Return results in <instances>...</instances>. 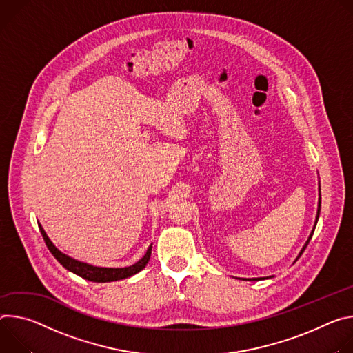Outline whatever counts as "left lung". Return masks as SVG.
<instances>
[{
  "instance_id": "obj_1",
  "label": "left lung",
  "mask_w": 353,
  "mask_h": 353,
  "mask_svg": "<svg viewBox=\"0 0 353 353\" xmlns=\"http://www.w3.org/2000/svg\"><path fill=\"white\" fill-rule=\"evenodd\" d=\"M319 194H320V198H319V208H317V216H316L314 227H312V230H311V232H310V236H308V239H307L305 244H304V245H303V248L300 250V252H299L297 258L294 259V262L301 256V254H303V252H304V250L307 248V245H308V243H310V240H311V237H312V234H314V230H316V225H317V221H319V217H320V210H321V186H320V183H319ZM294 262H293V263H294ZM269 278H273V276H269ZM269 278H250V279H244V281H262V279H269Z\"/></svg>"
}]
</instances>
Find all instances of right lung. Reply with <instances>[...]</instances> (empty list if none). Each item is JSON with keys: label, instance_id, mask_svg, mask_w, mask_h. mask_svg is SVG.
I'll return each instance as SVG.
<instances>
[{"label": "right lung", "instance_id": "1", "mask_svg": "<svg viewBox=\"0 0 353 353\" xmlns=\"http://www.w3.org/2000/svg\"><path fill=\"white\" fill-rule=\"evenodd\" d=\"M39 224V230H41V234L43 236V240L49 248V251L53 254V256L70 272L75 273V275L81 276L87 281L91 282H97V283H106V282H114V281H121V279H126L130 278L136 273H139L140 270H143L145 268V265L150 261L151 256V248L152 244L147 248L144 256L141 259H139L136 263L130 265V266H125V268H103V266H94L91 263L87 262H81L78 259H74L68 255H65L64 252H61L59 248H56V245L50 241V239L48 237L46 231L43 230V227Z\"/></svg>", "mask_w": 353, "mask_h": 353}]
</instances>
